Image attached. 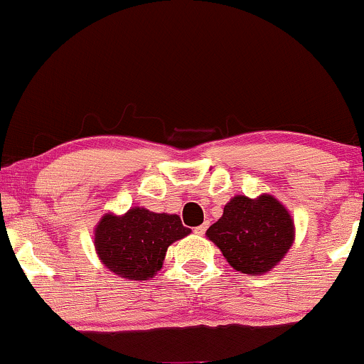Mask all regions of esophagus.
<instances>
[{"instance_id": "1", "label": "esophagus", "mask_w": 364, "mask_h": 364, "mask_svg": "<svg viewBox=\"0 0 364 364\" xmlns=\"http://www.w3.org/2000/svg\"><path fill=\"white\" fill-rule=\"evenodd\" d=\"M207 228H208V223H203L202 225H198V228H195V229H193V231H195V235H198V236H203V235H205Z\"/></svg>"}]
</instances>
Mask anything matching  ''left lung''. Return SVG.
<instances>
[{
  "instance_id": "8db88e82",
  "label": "left lung",
  "mask_w": 364,
  "mask_h": 364,
  "mask_svg": "<svg viewBox=\"0 0 364 364\" xmlns=\"http://www.w3.org/2000/svg\"><path fill=\"white\" fill-rule=\"evenodd\" d=\"M229 265L243 274H265L281 262L294 240L289 212L274 196H235L207 231Z\"/></svg>"
}]
</instances>
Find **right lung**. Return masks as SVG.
<instances>
[{
	"instance_id": "obj_1",
	"label": "right lung",
	"mask_w": 364,
	"mask_h": 364,
	"mask_svg": "<svg viewBox=\"0 0 364 364\" xmlns=\"http://www.w3.org/2000/svg\"><path fill=\"white\" fill-rule=\"evenodd\" d=\"M190 235L178 215L129 208L124 215H104L95 229V250L111 272L145 281L161 270L168 246Z\"/></svg>"
}]
</instances>
